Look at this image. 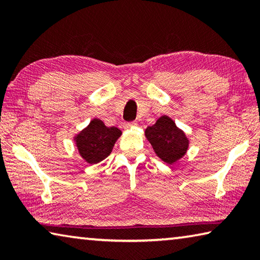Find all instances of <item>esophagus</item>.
I'll list each match as a JSON object with an SVG mask.
<instances>
[{
  "instance_id": "esophagus-1",
  "label": "esophagus",
  "mask_w": 260,
  "mask_h": 260,
  "mask_svg": "<svg viewBox=\"0 0 260 260\" xmlns=\"http://www.w3.org/2000/svg\"><path fill=\"white\" fill-rule=\"evenodd\" d=\"M138 125V122L136 121H131V122H126L125 124V128H132V127H134Z\"/></svg>"
}]
</instances>
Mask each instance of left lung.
<instances>
[{
	"label": "left lung",
	"instance_id": "8db88e82",
	"mask_svg": "<svg viewBox=\"0 0 260 260\" xmlns=\"http://www.w3.org/2000/svg\"><path fill=\"white\" fill-rule=\"evenodd\" d=\"M146 138L156 155L167 164L179 160L188 150L189 141L186 134L167 116L160 117L155 125L148 127Z\"/></svg>",
	"mask_w": 260,
	"mask_h": 260
}]
</instances>
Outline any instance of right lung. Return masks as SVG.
Masks as SVG:
<instances>
[{
	"label": "right lung",
	"instance_id": "right-lung-1",
	"mask_svg": "<svg viewBox=\"0 0 260 260\" xmlns=\"http://www.w3.org/2000/svg\"><path fill=\"white\" fill-rule=\"evenodd\" d=\"M120 135L119 128L105 126L102 120L95 118L74 140L83 159L88 164H98L111 153L114 143Z\"/></svg>",
	"mask_w": 260,
	"mask_h": 260
}]
</instances>
